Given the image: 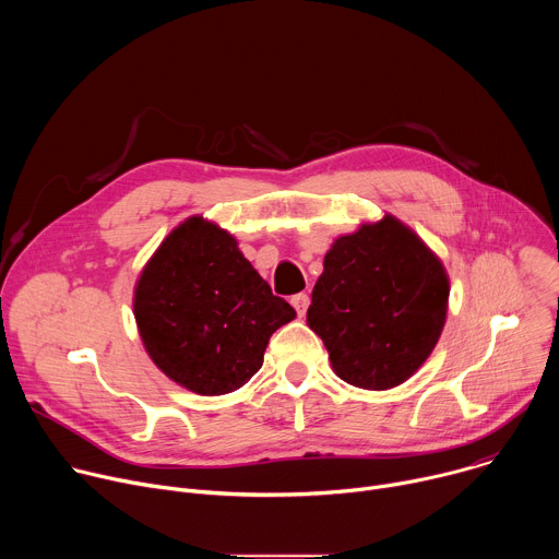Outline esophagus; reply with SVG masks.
I'll return each mask as SVG.
<instances>
[{
	"label": "esophagus",
	"instance_id": "esophagus-1",
	"mask_svg": "<svg viewBox=\"0 0 559 559\" xmlns=\"http://www.w3.org/2000/svg\"><path fill=\"white\" fill-rule=\"evenodd\" d=\"M292 305L298 311V316H305V311L309 307V296L307 294H296V296H292Z\"/></svg>",
	"mask_w": 559,
	"mask_h": 559
}]
</instances>
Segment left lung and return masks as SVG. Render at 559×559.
Masks as SVG:
<instances>
[{"instance_id": "obj_1", "label": "left lung", "mask_w": 559, "mask_h": 559, "mask_svg": "<svg viewBox=\"0 0 559 559\" xmlns=\"http://www.w3.org/2000/svg\"><path fill=\"white\" fill-rule=\"evenodd\" d=\"M447 309L442 261L409 225L384 214L332 243L307 325L323 338L341 380L384 391L425 365Z\"/></svg>"}]
</instances>
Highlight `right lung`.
Listing matches in <instances>:
<instances>
[{"label": "right lung", "instance_id": "1", "mask_svg": "<svg viewBox=\"0 0 559 559\" xmlns=\"http://www.w3.org/2000/svg\"><path fill=\"white\" fill-rule=\"evenodd\" d=\"M132 307L152 362L199 395L243 386L261 369L270 336L296 318L236 238L203 216L164 238L136 278Z\"/></svg>", "mask_w": 559, "mask_h": 559}]
</instances>
